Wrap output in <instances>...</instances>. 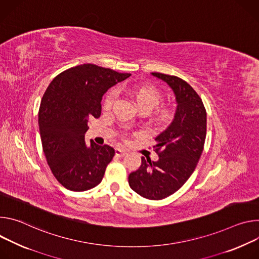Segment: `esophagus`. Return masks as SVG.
Returning <instances> with one entry per match:
<instances>
[{
  "mask_svg": "<svg viewBox=\"0 0 259 259\" xmlns=\"http://www.w3.org/2000/svg\"><path fill=\"white\" fill-rule=\"evenodd\" d=\"M126 153H127V151L124 150V149H122V148H120V147H117L116 149H115V154H116V156L122 157V156H124Z\"/></svg>",
  "mask_w": 259,
  "mask_h": 259,
  "instance_id": "1",
  "label": "esophagus"
}]
</instances>
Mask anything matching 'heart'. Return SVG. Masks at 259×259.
<instances>
[{
    "label": "heart",
    "mask_w": 259,
    "mask_h": 259,
    "mask_svg": "<svg viewBox=\"0 0 259 259\" xmlns=\"http://www.w3.org/2000/svg\"><path fill=\"white\" fill-rule=\"evenodd\" d=\"M122 91L127 95L141 112H149L162 101L161 92L148 83L123 85ZM114 93L110 92L104 100V109L109 110L114 103ZM174 118V110L168 106L158 107L153 114V119L158 125H166Z\"/></svg>",
    "instance_id": "obj_1"
}]
</instances>
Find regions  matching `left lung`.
I'll return each instance as SVG.
<instances>
[{
	"label": "left lung",
	"instance_id": "left-lung-1",
	"mask_svg": "<svg viewBox=\"0 0 259 259\" xmlns=\"http://www.w3.org/2000/svg\"><path fill=\"white\" fill-rule=\"evenodd\" d=\"M174 92L177 109L171 123L156 138L158 160L142 157L141 166L128 176L131 188L149 199H162L180 189L202 155L207 132V113L202 99L177 76L151 73Z\"/></svg>",
	"mask_w": 259,
	"mask_h": 259
}]
</instances>
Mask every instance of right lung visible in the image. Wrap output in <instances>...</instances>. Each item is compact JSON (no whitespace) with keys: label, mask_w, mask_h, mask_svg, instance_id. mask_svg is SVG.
Instances as JSON below:
<instances>
[{"label":"right lung","mask_w":259,"mask_h":259,"mask_svg":"<svg viewBox=\"0 0 259 259\" xmlns=\"http://www.w3.org/2000/svg\"><path fill=\"white\" fill-rule=\"evenodd\" d=\"M130 76L84 64L57 75L47 88L38 120L42 146L52 174L67 189L85 191L101 183L115 151L93 140L86 145L85 133L90 118L101 116L104 94Z\"/></svg>","instance_id":"1"}]
</instances>
